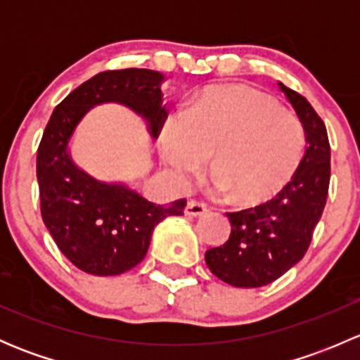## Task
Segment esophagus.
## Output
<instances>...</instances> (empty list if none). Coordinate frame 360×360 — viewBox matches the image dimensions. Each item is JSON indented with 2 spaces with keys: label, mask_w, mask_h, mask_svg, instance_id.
<instances>
[{
  "label": "esophagus",
  "mask_w": 360,
  "mask_h": 360,
  "mask_svg": "<svg viewBox=\"0 0 360 360\" xmlns=\"http://www.w3.org/2000/svg\"><path fill=\"white\" fill-rule=\"evenodd\" d=\"M205 212H207L205 203H200V202L190 200L186 203V207H184V214H186V216L198 217V216H203Z\"/></svg>",
  "instance_id": "obj_1"
}]
</instances>
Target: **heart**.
<instances>
[{
    "mask_svg": "<svg viewBox=\"0 0 360 360\" xmlns=\"http://www.w3.org/2000/svg\"><path fill=\"white\" fill-rule=\"evenodd\" d=\"M160 158L179 186L200 174L212 151L210 188L242 205L266 202L285 186L304 151L303 125L261 90L212 86L186 110L170 111L158 136Z\"/></svg>",
    "mask_w": 360,
    "mask_h": 360,
    "instance_id": "obj_1",
    "label": "heart"
}]
</instances>
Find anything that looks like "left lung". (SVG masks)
<instances>
[{"label": "left lung", "mask_w": 360, "mask_h": 360, "mask_svg": "<svg viewBox=\"0 0 360 360\" xmlns=\"http://www.w3.org/2000/svg\"><path fill=\"white\" fill-rule=\"evenodd\" d=\"M304 132V155L288 186L274 200L228 212L231 233L226 244L209 249V270L235 288H261L303 259L314 228L324 210L331 177L328 130L311 104L278 82Z\"/></svg>", "instance_id": "obj_1"}]
</instances>
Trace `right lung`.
Here are the masks:
<instances>
[{"instance_id":"right-lung-1","label":"right lung","mask_w":360,"mask_h":360,"mask_svg":"<svg viewBox=\"0 0 360 360\" xmlns=\"http://www.w3.org/2000/svg\"><path fill=\"white\" fill-rule=\"evenodd\" d=\"M151 69H120L92 76L56 108L36 158L41 217L60 252L86 274L108 277L144 259L155 226L181 216L184 198L167 205L150 202L122 181H99L76 165L71 143L92 108L122 104L144 120L157 139L165 120L162 83Z\"/></svg>"}]
</instances>
